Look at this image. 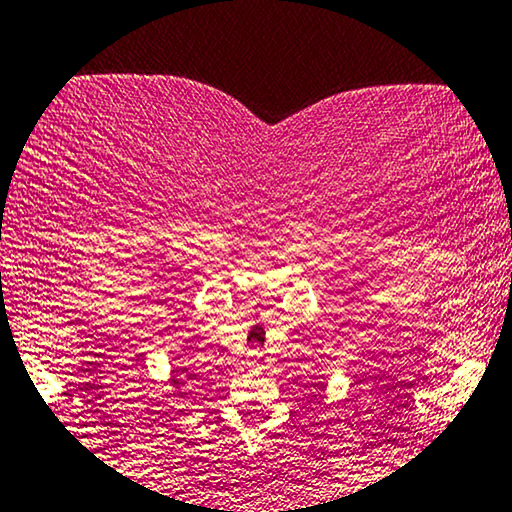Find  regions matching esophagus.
Masks as SVG:
<instances>
[{"instance_id": "obj_1", "label": "esophagus", "mask_w": 512, "mask_h": 512, "mask_svg": "<svg viewBox=\"0 0 512 512\" xmlns=\"http://www.w3.org/2000/svg\"><path fill=\"white\" fill-rule=\"evenodd\" d=\"M259 357H262V352L250 350L248 352V366H259Z\"/></svg>"}]
</instances>
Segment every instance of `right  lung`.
<instances>
[{"label": "right lung", "instance_id": "obj_1", "mask_svg": "<svg viewBox=\"0 0 512 512\" xmlns=\"http://www.w3.org/2000/svg\"><path fill=\"white\" fill-rule=\"evenodd\" d=\"M185 383H190V376H185V366H176L169 378V385L174 387V397H185Z\"/></svg>", "mask_w": 512, "mask_h": 512}]
</instances>
